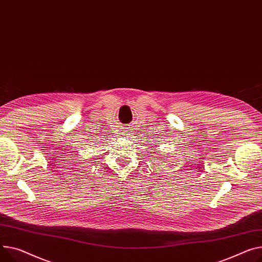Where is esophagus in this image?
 <instances>
[{
	"label": "esophagus",
	"mask_w": 262,
	"mask_h": 262,
	"mask_svg": "<svg viewBox=\"0 0 262 262\" xmlns=\"http://www.w3.org/2000/svg\"><path fill=\"white\" fill-rule=\"evenodd\" d=\"M128 133H129L128 130H125V133H124V134H128Z\"/></svg>",
	"instance_id": "esophagus-1"
}]
</instances>
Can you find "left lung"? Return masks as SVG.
Returning a JSON list of instances; mask_svg holds the SVG:
<instances>
[{
	"label": "left lung",
	"mask_w": 262,
	"mask_h": 262,
	"mask_svg": "<svg viewBox=\"0 0 262 262\" xmlns=\"http://www.w3.org/2000/svg\"><path fill=\"white\" fill-rule=\"evenodd\" d=\"M159 159H160V158H159ZM161 159H162V158H161Z\"/></svg>",
	"instance_id": "8db88e82"
}]
</instances>
